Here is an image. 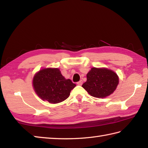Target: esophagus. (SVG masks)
<instances>
[{"label": "esophagus", "instance_id": "obj_1", "mask_svg": "<svg viewBox=\"0 0 148 148\" xmlns=\"http://www.w3.org/2000/svg\"><path fill=\"white\" fill-rule=\"evenodd\" d=\"M77 84L78 85H82V84H83V81L82 80H80L79 82H77Z\"/></svg>", "mask_w": 148, "mask_h": 148}]
</instances>
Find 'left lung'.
I'll use <instances>...</instances> for the list:
<instances>
[{
    "label": "left lung",
    "mask_w": 148,
    "mask_h": 148,
    "mask_svg": "<svg viewBox=\"0 0 148 148\" xmlns=\"http://www.w3.org/2000/svg\"><path fill=\"white\" fill-rule=\"evenodd\" d=\"M118 84V76L114 71L94 67L86 75V82L82 86L92 96L103 98L112 94Z\"/></svg>",
    "instance_id": "8db88e82"
}]
</instances>
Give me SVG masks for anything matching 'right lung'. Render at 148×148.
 Here are the masks:
<instances>
[{"label":"right lung","instance_id":"right-lung-1","mask_svg":"<svg viewBox=\"0 0 148 148\" xmlns=\"http://www.w3.org/2000/svg\"><path fill=\"white\" fill-rule=\"evenodd\" d=\"M33 87L42 100L58 103L67 99L76 84L66 79L58 69H44L34 76Z\"/></svg>","mask_w":148,"mask_h":148}]
</instances>
